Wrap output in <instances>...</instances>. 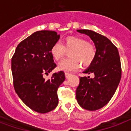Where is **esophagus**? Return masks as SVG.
<instances>
[{
    "label": "esophagus",
    "mask_w": 131,
    "mask_h": 131,
    "mask_svg": "<svg viewBox=\"0 0 131 131\" xmlns=\"http://www.w3.org/2000/svg\"><path fill=\"white\" fill-rule=\"evenodd\" d=\"M71 75V74L69 73H67V72L65 73V77H66V78H67V79L69 78Z\"/></svg>",
    "instance_id": "obj_1"
}]
</instances>
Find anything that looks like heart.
Segmentation results:
<instances>
[{"label":"heart","instance_id":"b5f03b06","mask_svg":"<svg viewBox=\"0 0 131 131\" xmlns=\"http://www.w3.org/2000/svg\"><path fill=\"white\" fill-rule=\"evenodd\" d=\"M69 52L70 58L62 60L58 66L60 71L67 72L75 71L80 67V64L83 67H87L94 60L96 56L95 46L88 43L85 39L77 36H68L64 38L62 44L55 42L50 48V53L56 60H59Z\"/></svg>","mask_w":131,"mask_h":131}]
</instances>
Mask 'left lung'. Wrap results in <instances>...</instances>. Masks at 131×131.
Returning <instances> with one entry per match:
<instances>
[{
  "instance_id": "left-lung-1",
  "label": "left lung",
  "mask_w": 131,
  "mask_h": 131,
  "mask_svg": "<svg viewBox=\"0 0 131 131\" xmlns=\"http://www.w3.org/2000/svg\"><path fill=\"white\" fill-rule=\"evenodd\" d=\"M89 36L95 45L96 56L84 73L93 78L81 77L76 90V99L82 108L90 111L101 109L109 103L120 83L121 63L117 47L109 39L90 30H78Z\"/></svg>"
}]
</instances>
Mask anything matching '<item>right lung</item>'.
I'll use <instances>...</instances> for the list:
<instances>
[{
    "label": "right lung",
    "mask_w": 131,
    "mask_h": 131,
    "mask_svg": "<svg viewBox=\"0 0 131 131\" xmlns=\"http://www.w3.org/2000/svg\"><path fill=\"white\" fill-rule=\"evenodd\" d=\"M59 39L55 31L35 32L18 44L11 59L15 92L28 107L41 114L57 107L58 88L65 80L62 71L49 80L43 78L56 67L50 48Z\"/></svg>",
    "instance_id": "right-lung-1"
}]
</instances>
